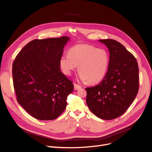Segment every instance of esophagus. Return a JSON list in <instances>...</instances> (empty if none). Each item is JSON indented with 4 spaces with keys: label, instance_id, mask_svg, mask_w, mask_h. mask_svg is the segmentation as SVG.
<instances>
[{
    "label": "esophagus",
    "instance_id": "34e87169",
    "mask_svg": "<svg viewBox=\"0 0 152 152\" xmlns=\"http://www.w3.org/2000/svg\"><path fill=\"white\" fill-rule=\"evenodd\" d=\"M74 89H75V90H78V89H80V88H81V86H80V85H78V84H77V83H74Z\"/></svg>",
    "mask_w": 152,
    "mask_h": 152
}]
</instances>
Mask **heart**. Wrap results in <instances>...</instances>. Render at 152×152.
<instances>
[{
    "label": "heart",
    "mask_w": 152,
    "mask_h": 152,
    "mask_svg": "<svg viewBox=\"0 0 152 152\" xmlns=\"http://www.w3.org/2000/svg\"><path fill=\"white\" fill-rule=\"evenodd\" d=\"M110 57L106 50L85 44L71 48L68 55L62 56L59 64L63 72L70 75L77 66L82 80L94 84L102 81L109 67Z\"/></svg>",
    "instance_id": "b5f03b06"
}]
</instances>
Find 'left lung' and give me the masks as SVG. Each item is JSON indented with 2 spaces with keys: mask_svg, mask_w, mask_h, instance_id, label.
I'll list each match as a JSON object with an SVG mask.
<instances>
[{
  "mask_svg": "<svg viewBox=\"0 0 152 152\" xmlns=\"http://www.w3.org/2000/svg\"><path fill=\"white\" fill-rule=\"evenodd\" d=\"M99 41L109 49V67L102 82L85 88L86 103L97 117L111 120L123 114L138 93L139 67L135 57L120 42L111 39Z\"/></svg>",
  "mask_w": 152,
  "mask_h": 152,
  "instance_id": "1",
  "label": "left lung"
}]
</instances>
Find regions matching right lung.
<instances>
[{
  "label": "right lung",
  "instance_id": "add662e5",
  "mask_svg": "<svg viewBox=\"0 0 152 152\" xmlns=\"http://www.w3.org/2000/svg\"><path fill=\"white\" fill-rule=\"evenodd\" d=\"M70 38L34 39L21 49L12 66L18 103L33 118H58L74 90L72 82L62 73L59 61Z\"/></svg>",
  "mask_w": 152,
  "mask_h": 152
}]
</instances>
